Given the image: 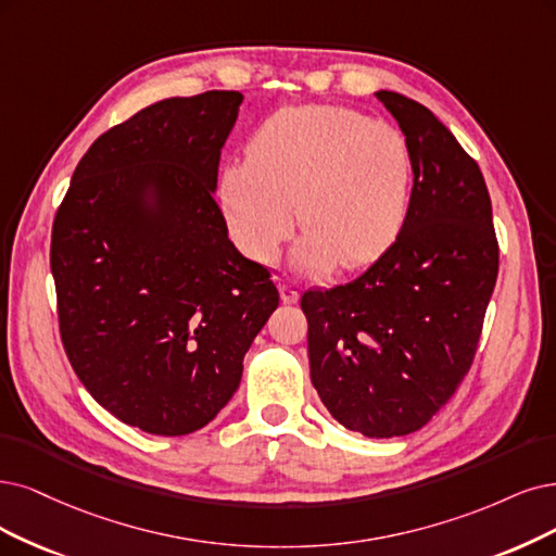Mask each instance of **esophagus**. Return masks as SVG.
Returning a JSON list of instances; mask_svg holds the SVG:
<instances>
[{
  "instance_id": "esophagus-1",
  "label": "esophagus",
  "mask_w": 556,
  "mask_h": 556,
  "mask_svg": "<svg viewBox=\"0 0 556 556\" xmlns=\"http://www.w3.org/2000/svg\"><path fill=\"white\" fill-rule=\"evenodd\" d=\"M279 291H281V300H283V302H289V304H295V302L300 300V293L295 291V286H293L291 281H286V279H281V281H279Z\"/></svg>"
}]
</instances>
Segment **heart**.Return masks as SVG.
Wrapping results in <instances>:
<instances>
[{
	"mask_svg": "<svg viewBox=\"0 0 556 556\" xmlns=\"http://www.w3.org/2000/svg\"><path fill=\"white\" fill-rule=\"evenodd\" d=\"M409 185L413 157L392 123L309 105L261 123L250 160L224 169L219 201L233 240L258 263L277 258L300 213L309 233L298 261L320 270L334 256L348 267L380 258L403 229Z\"/></svg>",
	"mask_w": 556,
	"mask_h": 556,
	"instance_id": "heart-1",
	"label": "heart"
}]
</instances>
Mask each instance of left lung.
I'll return each instance as SVG.
<instances>
[{"instance_id":"8db88e82","label":"left lung","mask_w":556,"mask_h":556,"mask_svg":"<svg viewBox=\"0 0 556 556\" xmlns=\"http://www.w3.org/2000/svg\"><path fill=\"white\" fill-rule=\"evenodd\" d=\"M376 98L413 157L403 229L364 275L304 291L300 306L325 407L366 438H399L433 419L475 362L500 242L477 160L419 102Z\"/></svg>"}]
</instances>
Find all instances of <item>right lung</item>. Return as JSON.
<instances>
[{"label": "right lung", "instance_id": "right-lung-1", "mask_svg": "<svg viewBox=\"0 0 556 556\" xmlns=\"http://www.w3.org/2000/svg\"><path fill=\"white\" fill-rule=\"evenodd\" d=\"M240 102L238 91L167 98L102 132L54 215L50 267L73 371L108 413L153 435L217 417L279 306L270 270L236 250L215 201Z\"/></svg>", "mask_w": 556, "mask_h": 556}]
</instances>
